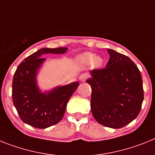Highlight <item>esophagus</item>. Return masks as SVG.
<instances>
[{"mask_svg": "<svg viewBox=\"0 0 155 155\" xmlns=\"http://www.w3.org/2000/svg\"><path fill=\"white\" fill-rule=\"evenodd\" d=\"M87 76H88V75H87V73H83L81 74L80 76H79V81L80 82H84L87 79Z\"/></svg>", "mask_w": 155, "mask_h": 155, "instance_id": "34e87169", "label": "esophagus"}]
</instances>
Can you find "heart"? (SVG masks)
<instances>
[{
	"label": "heart",
	"instance_id": "heart-1",
	"mask_svg": "<svg viewBox=\"0 0 155 155\" xmlns=\"http://www.w3.org/2000/svg\"><path fill=\"white\" fill-rule=\"evenodd\" d=\"M78 63L81 64H91L95 68H100L103 64V59L101 57H96L95 54L91 52H85L79 55L76 58Z\"/></svg>",
	"mask_w": 155,
	"mask_h": 155
}]
</instances>
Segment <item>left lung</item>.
<instances>
[{"label": "left lung", "mask_w": 155, "mask_h": 155, "mask_svg": "<svg viewBox=\"0 0 155 155\" xmlns=\"http://www.w3.org/2000/svg\"><path fill=\"white\" fill-rule=\"evenodd\" d=\"M104 68L91 71L87 83L92 88L91 111L98 123L119 129L134 121L143 101L142 77L135 63L126 55L107 49Z\"/></svg>", "instance_id": "8db88e82"}]
</instances>
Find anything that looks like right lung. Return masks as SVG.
<instances>
[{
    "label": "right lung",
    "mask_w": 155,
    "mask_h": 155,
    "mask_svg": "<svg viewBox=\"0 0 155 155\" xmlns=\"http://www.w3.org/2000/svg\"><path fill=\"white\" fill-rule=\"evenodd\" d=\"M67 48H41L20 63L12 81V101L21 121L38 129L58 123L65 112L67 103L79 87V82L58 86L42 92L37 85V73L46 54H61Z\"/></svg>",
    "instance_id": "right-lung-1"
}]
</instances>
